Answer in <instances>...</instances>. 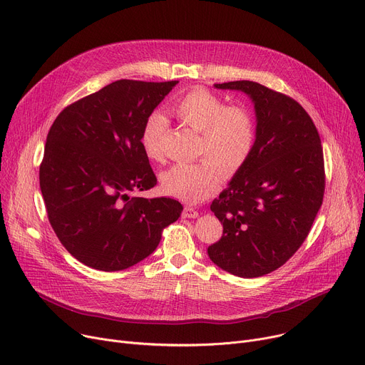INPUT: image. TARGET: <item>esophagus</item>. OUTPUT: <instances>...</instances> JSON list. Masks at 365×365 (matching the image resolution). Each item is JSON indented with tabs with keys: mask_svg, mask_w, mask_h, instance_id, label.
<instances>
[{
	"mask_svg": "<svg viewBox=\"0 0 365 365\" xmlns=\"http://www.w3.org/2000/svg\"><path fill=\"white\" fill-rule=\"evenodd\" d=\"M200 215V212L193 208V207H190V205H186L185 208H183V212H182V217L183 218H197Z\"/></svg>",
	"mask_w": 365,
	"mask_h": 365,
	"instance_id": "34e87169",
	"label": "esophagus"
}]
</instances>
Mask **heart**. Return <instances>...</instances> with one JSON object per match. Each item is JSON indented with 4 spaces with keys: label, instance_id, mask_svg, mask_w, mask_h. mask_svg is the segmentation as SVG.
Masks as SVG:
<instances>
[{
    "label": "heart",
    "instance_id": "heart-1",
    "mask_svg": "<svg viewBox=\"0 0 365 365\" xmlns=\"http://www.w3.org/2000/svg\"><path fill=\"white\" fill-rule=\"evenodd\" d=\"M172 113L185 126L200 133L197 163H179L160 175L163 190L186 202H198L220 187L222 173L233 176L252 154L257 129L251 111L244 106H227L208 89H192L172 106ZM167 130L165 117L151 113L142 126L140 145L151 160L161 157ZM218 166L221 168H217Z\"/></svg>",
    "mask_w": 365,
    "mask_h": 365
}]
</instances>
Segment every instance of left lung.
I'll return each instance as SVG.
<instances>
[{"mask_svg":"<svg viewBox=\"0 0 365 365\" xmlns=\"http://www.w3.org/2000/svg\"><path fill=\"white\" fill-rule=\"evenodd\" d=\"M254 103L257 138L251 157L211 204L223 236L210 259L237 277L269 274L308 236L324 195L320 135L308 113L287 95L251 81L214 83Z\"/></svg>","mask_w":365,"mask_h":365,"instance_id":"1","label":"left lung"}]
</instances>
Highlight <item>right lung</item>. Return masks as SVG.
Segmentation results:
<instances>
[{
    "label": "right lung",
    "instance_id": "right-lung-1",
    "mask_svg": "<svg viewBox=\"0 0 365 365\" xmlns=\"http://www.w3.org/2000/svg\"><path fill=\"white\" fill-rule=\"evenodd\" d=\"M179 82L115 81L66 107L48 132L39 185L63 247L95 270L151 255L183 210L172 198H130L157 178L140 145L147 117Z\"/></svg>",
    "mask_w": 365,
    "mask_h": 365
}]
</instances>
